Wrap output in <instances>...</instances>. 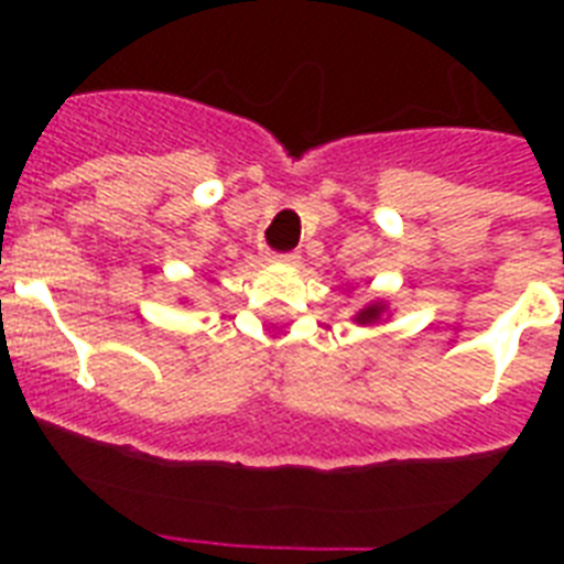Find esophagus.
Returning a JSON list of instances; mask_svg holds the SVG:
<instances>
[{
	"label": "esophagus",
	"instance_id": "esophagus-1",
	"mask_svg": "<svg viewBox=\"0 0 564 564\" xmlns=\"http://www.w3.org/2000/svg\"><path fill=\"white\" fill-rule=\"evenodd\" d=\"M272 263L295 265V263H299V251H283V254H272Z\"/></svg>",
	"mask_w": 564,
	"mask_h": 564
}]
</instances>
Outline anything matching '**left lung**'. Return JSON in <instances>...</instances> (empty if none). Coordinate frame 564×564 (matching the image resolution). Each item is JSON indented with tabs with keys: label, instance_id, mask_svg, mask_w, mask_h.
<instances>
[{
	"label": "left lung",
	"instance_id": "left-lung-1",
	"mask_svg": "<svg viewBox=\"0 0 564 564\" xmlns=\"http://www.w3.org/2000/svg\"><path fill=\"white\" fill-rule=\"evenodd\" d=\"M386 313V304L383 301H375V304H369V307H362L357 316H354V322L357 325H375V322H380Z\"/></svg>",
	"mask_w": 564,
	"mask_h": 564
}]
</instances>
